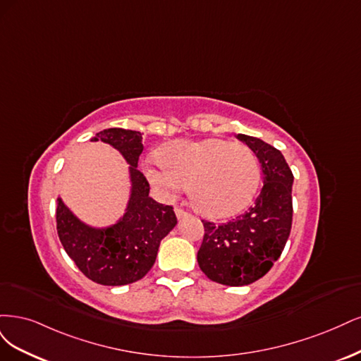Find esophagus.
<instances>
[{
  "label": "esophagus",
  "instance_id": "1",
  "mask_svg": "<svg viewBox=\"0 0 361 361\" xmlns=\"http://www.w3.org/2000/svg\"><path fill=\"white\" fill-rule=\"evenodd\" d=\"M176 216H177V219H178V220H181V219H185V217H188L189 214L185 213V212H183L181 208H176Z\"/></svg>",
  "mask_w": 361,
  "mask_h": 361
}]
</instances>
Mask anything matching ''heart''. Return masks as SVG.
<instances>
[{
  "label": "heart",
  "instance_id": "b5f03b06",
  "mask_svg": "<svg viewBox=\"0 0 361 361\" xmlns=\"http://www.w3.org/2000/svg\"><path fill=\"white\" fill-rule=\"evenodd\" d=\"M144 172L154 189L173 197L184 185L195 210L208 219H225L246 210L259 188L257 154L244 144L210 137L176 139L148 157Z\"/></svg>",
  "mask_w": 361,
  "mask_h": 361
}]
</instances>
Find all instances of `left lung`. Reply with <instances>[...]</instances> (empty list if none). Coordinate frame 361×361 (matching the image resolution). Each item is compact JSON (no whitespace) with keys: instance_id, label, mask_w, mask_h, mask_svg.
Returning <instances> with one entry per match:
<instances>
[{"instance_id":"left-lung-1","label":"left lung","mask_w":361,"mask_h":361,"mask_svg":"<svg viewBox=\"0 0 361 361\" xmlns=\"http://www.w3.org/2000/svg\"><path fill=\"white\" fill-rule=\"evenodd\" d=\"M237 139L257 154L264 185L247 213L222 225L202 220L205 234L197 250L202 273L226 286L249 285L269 273L293 225L294 176L283 154L259 137L240 133Z\"/></svg>"}]
</instances>
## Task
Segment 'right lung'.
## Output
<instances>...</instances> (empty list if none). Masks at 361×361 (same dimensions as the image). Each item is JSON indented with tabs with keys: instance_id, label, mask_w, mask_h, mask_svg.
Segmentation results:
<instances>
[{
	"instance_id": "1",
	"label": "right lung",
	"mask_w": 361,
	"mask_h": 361,
	"mask_svg": "<svg viewBox=\"0 0 361 361\" xmlns=\"http://www.w3.org/2000/svg\"><path fill=\"white\" fill-rule=\"evenodd\" d=\"M115 148L129 165L130 190L123 216L108 226L82 222L61 197L56 205L58 237L78 269L92 282L121 286L142 279L156 262L160 241L176 228L171 205L149 197V184L137 169L142 135L126 129H104L91 137Z\"/></svg>"
}]
</instances>
